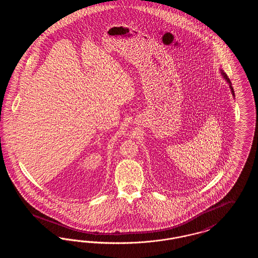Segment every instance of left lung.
<instances>
[{"instance_id": "left-lung-1", "label": "left lung", "mask_w": 258, "mask_h": 258, "mask_svg": "<svg viewBox=\"0 0 258 258\" xmlns=\"http://www.w3.org/2000/svg\"><path fill=\"white\" fill-rule=\"evenodd\" d=\"M221 75H222V76H223V78H224V79H225V81H226V82H227V83H228V85H229V88H230V90H231V93H232V95H233V97L234 96H235V95H234V90H233V88H232V84H231V82H230V79H229V78H228V77H227V75H226V74H224V73H223V72H222V71H221Z\"/></svg>"}]
</instances>
